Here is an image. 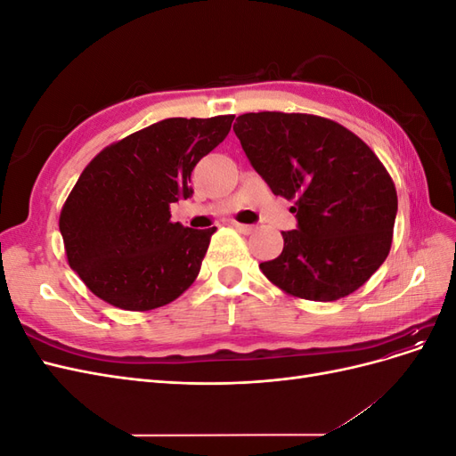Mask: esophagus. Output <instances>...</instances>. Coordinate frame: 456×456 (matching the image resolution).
Listing matches in <instances>:
<instances>
[{
  "label": "esophagus",
  "mask_w": 456,
  "mask_h": 456,
  "mask_svg": "<svg viewBox=\"0 0 456 456\" xmlns=\"http://www.w3.org/2000/svg\"><path fill=\"white\" fill-rule=\"evenodd\" d=\"M232 226L236 228L238 232H241V233H253L255 232V226H251V224H241V223H232Z\"/></svg>",
  "instance_id": "34e87169"
}]
</instances>
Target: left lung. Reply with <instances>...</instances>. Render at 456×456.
Instances as JSON below:
<instances>
[{"label": "left lung", "mask_w": 456, "mask_h": 456, "mask_svg": "<svg viewBox=\"0 0 456 456\" xmlns=\"http://www.w3.org/2000/svg\"><path fill=\"white\" fill-rule=\"evenodd\" d=\"M233 123L245 156L275 196L295 200L297 230L260 270L287 295L330 302L360 289L392 247L397 194L360 136L312 114L258 112Z\"/></svg>", "instance_id": "left-lung-1"}]
</instances>
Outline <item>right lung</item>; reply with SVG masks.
I'll return each instance as SVG.
<instances>
[{
  "instance_id": "add662e5",
  "label": "right lung",
  "mask_w": 456,
  "mask_h": 456,
  "mask_svg": "<svg viewBox=\"0 0 456 456\" xmlns=\"http://www.w3.org/2000/svg\"><path fill=\"white\" fill-rule=\"evenodd\" d=\"M233 116L169 118L106 146L79 175L59 228L68 265L123 310L169 305L198 278L215 226L171 223L196 163L226 139Z\"/></svg>"
}]
</instances>
